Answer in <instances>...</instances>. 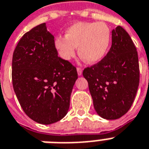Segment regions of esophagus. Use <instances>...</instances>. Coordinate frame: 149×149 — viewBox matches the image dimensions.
<instances>
[{
    "mask_svg": "<svg viewBox=\"0 0 149 149\" xmlns=\"http://www.w3.org/2000/svg\"><path fill=\"white\" fill-rule=\"evenodd\" d=\"M77 73H78V76H81V75L82 74V70L81 68L78 67V68L77 69Z\"/></svg>",
    "mask_w": 149,
    "mask_h": 149,
    "instance_id": "1",
    "label": "esophagus"
}]
</instances>
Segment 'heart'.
<instances>
[{"label":"heart","instance_id":"heart-1","mask_svg":"<svg viewBox=\"0 0 149 149\" xmlns=\"http://www.w3.org/2000/svg\"><path fill=\"white\" fill-rule=\"evenodd\" d=\"M111 42V30L104 22H77L57 36L54 46L61 58L68 61L79 47V55L87 63H96L104 57Z\"/></svg>","mask_w":149,"mask_h":149}]
</instances>
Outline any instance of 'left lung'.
<instances>
[{"instance_id":"left-lung-1","label":"left lung","mask_w":149,"mask_h":149,"mask_svg":"<svg viewBox=\"0 0 149 149\" xmlns=\"http://www.w3.org/2000/svg\"><path fill=\"white\" fill-rule=\"evenodd\" d=\"M111 33L112 45L107 55L82 72L95 110L106 120L118 119L127 113L139 83L138 54L130 36L121 26Z\"/></svg>"}]
</instances>
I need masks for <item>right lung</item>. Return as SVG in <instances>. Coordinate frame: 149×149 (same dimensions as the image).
<instances>
[{
    "label": "right lung",
    "instance_id": "right-lung-1",
    "mask_svg": "<svg viewBox=\"0 0 149 149\" xmlns=\"http://www.w3.org/2000/svg\"><path fill=\"white\" fill-rule=\"evenodd\" d=\"M77 78L76 67L58 57L46 23L19 40L13 54L12 81L22 110L32 120L48 125L63 118Z\"/></svg>",
    "mask_w": 149,
    "mask_h": 149
}]
</instances>
